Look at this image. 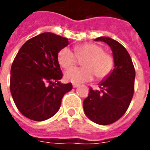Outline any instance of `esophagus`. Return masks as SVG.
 <instances>
[{"mask_svg":"<svg viewBox=\"0 0 150 150\" xmlns=\"http://www.w3.org/2000/svg\"><path fill=\"white\" fill-rule=\"evenodd\" d=\"M72 86H73V87H74V88H76V87H78L79 86V84H75V83H74Z\"/></svg>","mask_w":150,"mask_h":150,"instance_id":"esophagus-1","label":"esophagus"}]
</instances>
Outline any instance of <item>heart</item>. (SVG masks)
<instances>
[{"label": "heart", "instance_id": "heart-1", "mask_svg": "<svg viewBox=\"0 0 150 150\" xmlns=\"http://www.w3.org/2000/svg\"><path fill=\"white\" fill-rule=\"evenodd\" d=\"M75 53L68 48H64L58 52L57 59L64 68H69L77 64V58L82 61L83 68H71L64 73L67 82L80 84L92 80L96 75L99 79H105L114 68V59L112 55L104 52L100 45L93 43L79 45L74 48Z\"/></svg>", "mask_w": 150, "mask_h": 150}]
</instances>
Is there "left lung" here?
<instances>
[{"label": "left lung", "instance_id": "obj_1", "mask_svg": "<svg viewBox=\"0 0 150 150\" xmlns=\"http://www.w3.org/2000/svg\"><path fill=\"white\" fill-rule=\"evenodd\" d=\"M95 41L109 45L114 59V68L99 83L100 90L90 89L83 100V109L90 120L100 125L117 121L127 110L134 94L135 71L128 52L116 40L99 37Z\"/></svg>", "mask_w": 150, "mask_h": 150}]
</instances>
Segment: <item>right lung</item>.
Returning <instances> with one entry per match:
<instances>
[{"instance_id": "add662e5", "label": "right lung", "mask_w": 150, "mask_h": 150, "mask_svg": "<svg viewBox=\"0 0 150 150\" xmlns=\"http://www.w3.org/2000/svg\"><path fill=\"white\" fill-rule=\"evenodd\" d=\"M69 44L68 39L50 32L25 42L11 67L10 90L20 112L34 121L51 118L60 109L71 83L59 81L63 74L57 56Z\"/></svg>"}]
</instances>
